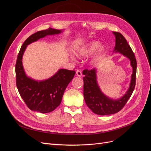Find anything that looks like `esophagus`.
I'll return each mask as SVG.
<instances>
[{
	"instance_id": "esophagus-1",
	"label": "esophagus",
	"mask_w": 151,
	"mask_h": 151,
	"mask_svg": "<svg viewBox=\"0 0 151 151\" xmlns=\"http://www.w3.org/2000/svg\"><path fill=\"white\" fill-rule=\"evenodd\" d=\"M76 74H77V76L81 77V76H82V72H81L80 70H77L76 71Z\"/></svg>"
}]
</instances>
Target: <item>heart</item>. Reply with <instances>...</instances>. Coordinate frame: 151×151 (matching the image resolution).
I'll return each instance as SVG.
<instances>
[{
  "mask_svg": "<svg viewBox=\"0 0 151 151\" xmlns=\"http://www.w3.org/2000/svg\"><path fill=\"white\" fill-rule=\"evenodd\" d=\"M99 45L100 43L98 41L90 42L77 49L76 53V55L79 57H86L96 50L94 56V60H96L104 51V47L103 46H99Z\"/></svg>",
  "mask_w": 151,
  "mask_h": 151,
  "instance_id": "b5f03b06",
  "label": "heart"
}]
</instances>
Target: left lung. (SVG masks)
I'll return each mask as SVG.
<instances>
[{
	"mask_svg": "<svg viewBox=\"0 0 151 151\" xmlns=\"http://www.w3.org/2000/svg\"><path fill=\"white\" fill-rule=\"evenodd\" d=\"M113 33L116 38L114 52L120 53L129 59L133 73L131 76L129 88L125 94L118 99H113L101 92L98 84L96 70L95 68L83 70V74L85 76L83 77L85 102L91 111L100 115H111L120 111L130 98L135 86L137 61L134 53L124 36L118 32H113Z\"/></svg>",
	"mask_w": 151,
	"mask_h": 151,
	"instance_id": "obj_1",
	"label": "left lung"
}]
</instances>
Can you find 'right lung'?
<instances>
[{
  "label": "right lung",
  "mask_w": 151,
  "mask_h": 151,
  "mask_svg": "<svg viewBox=\"0 0 151 151\" xmlns=\"http://www.w3.org/2000/svg\"><path fill=\"white\" fill-rule=\"evenodd\" d=\"M61 30L48 28L31 35L22 44L16 63V86L24 103L31 110L42 113L53 111L60 105L68 84L74 78L75 70L60 69L50 78L35 81L25 74L22 58L28 45L47 35L60 33Z\"/></svg>",
  "instance_id": "right-lung-1"
}]
</instances>
